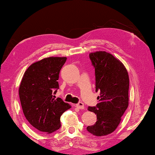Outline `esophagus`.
<instances>
[{"mask_svg": "<svg viewBox=\"0 0 155 155\" xmlns=\"http://www.w3.org/2000/svg\"><path fill=\"white\" fill-rule=\"evenodd\" d=\"M75 107L78 108V109H84V104L82 102H79L77 104L75 105Z\"/></svg>", "mask_w": 155, "mask_h": 155, "instance_id": "34e87169", "label": "esophagus"}]
</instances>
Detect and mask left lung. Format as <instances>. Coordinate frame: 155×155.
I'll return each instance as SVG.
<instances>
[{
  "label": "left lung",
  "mask_w": 155,
  "mask_h": 155,
  "mask_svg": "<svg viewBox=\"0 0 155 155\" xmlns=\"http://www.w3.org/2000/svg\"><path fill=\"white\" fill-rule=\"evenodd\" d=\"M90 58L95 70L96 92L100 91V96L96 107H88L97 114V121L87 130L96 136H104L116 130L128 107V73L124 65L109 53H90Z\"/></svg>",
  "instance_id": "obj_1"
}]
</instances>
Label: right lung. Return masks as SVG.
<instances>
[{"label": "right lung", "mask_w": 155, "mask_h": 155, "mask_svg": "<svg viewBox=\"0 0 155 155\" xmlns=\"http://www.w3.org/2000/svg\"><path fill=\"white\" fill-rule=\"evenodd\" d=\"M66 57H48L31 64L19 87V95L26 119L37 130L51 133L61 128L60 118L71 106L53 94L59 88V73Z\"/></svg>", "instance_id": "right-lung-1"}]
</instances>
